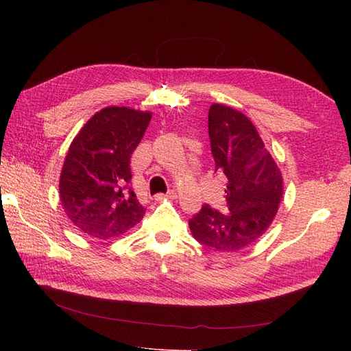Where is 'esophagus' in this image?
Returning <instances> with one entry per match:
<instances>
[{"instance_id": "34e87169", "label": "esophagus", "mask_w": 351, "mask_h": 351, "mask_svg": "<svg viewBox=\"0 0 351 351\" xmlns=\"http://www.w3.org/2000/svg\"><path fill=\"white\" fill-rule=\"evenodd\" d=\"M164 197H168V199H176V197H177L176 190H169V192H168L167 195L159 193V195H156V196H155V199H156V200H161V199H164Z\"/></svg>"}]
</instances>
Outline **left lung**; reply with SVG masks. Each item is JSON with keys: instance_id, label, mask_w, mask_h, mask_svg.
Here are the masks:
<instances>
[{"instance_id": "left-lung-1", "label": "left lung", "mask_w": 351, "mask_h": 351, "mask_svg": "<svg viewBox=\"0 0 351 351\" xmlns=\"http://www.w3.org/2000/svg\"><path fill=\"white\" fill-rule=\"evenodd\" d=\"M208 129L215 171L228 178L227 214L202 206L189 221L193 237L210 249L237 252L267 231L282 199V176L256 127L243 112L212 104Z\"/></svg>"}]
</instances>
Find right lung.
<instances>
[{
  "label": "right lung",
  "instance_id": "obj_1",
  "mask_svg": "<svg viewBox=\"0 0 351 351\" xmlns=\"http://www.w3.org/2000/svg\"><path fill=\"white\" fill-rule=\"evenodd\" d=\"M152 114L107 107L74 137L60 176V200L82 232L101 240L119 237L145 215L130 189V158Z\"/></svg>",
  "mask_w": 351,
  "mask_h": 351
}]
</instances>
